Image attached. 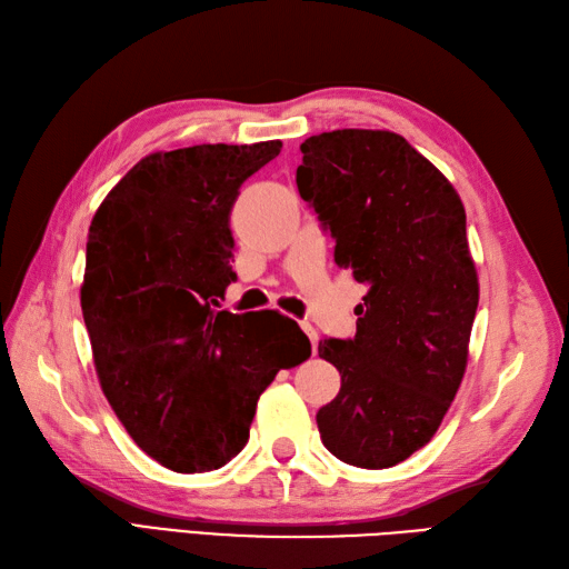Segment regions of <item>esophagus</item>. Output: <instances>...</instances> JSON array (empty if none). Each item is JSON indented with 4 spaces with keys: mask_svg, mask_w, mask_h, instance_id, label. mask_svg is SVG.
Here are the masks:
<instances>
[{
    "mask_svg": "<svg viewBox=\"0 0 569 569\" xmlns=\"http://www.w3.org/2000/svg\"><path fill=\"white\" fill-rule=\"evenodd\" d=\"M300 327H302V331H305V333H308V339H310V343H312V353H317V341H319V337H317V329H315L310 322H302Z\"/></svg>",
    "mask_w": 569,
    "mask_h": 569,
    "instance_id": "34e87169",
    "label": "esophagus"
}]
</instances>
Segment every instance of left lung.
Returning a JSON list of instances; mask_svg holds the SVG:
<instances>
[{"instance_id": "obj_1", "label": "left lung", "mask_w": 569, "mask_h": 569, "mask_svg": "<svg viewBox=\"0 0 569 569\" xmlns=\"http://www.w3.org/2000/svg\"><path fill=\"white\" fill-rule=\"evenodd\" d=\"M296 182L368 288L356 337L319 341L341 389L317 411L333 457L389 469L426 447L469 360L478 276L457 189L403 137L337 129L300 143Z\"/></svg>"}]
</instances>
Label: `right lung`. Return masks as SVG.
I'll list each match as a JSON object with an SVG mask.
<instances>
[{
	"label": "right lung",
	"mask_w": 569,
	"mask_h": 569,
	"mask_svg": "<svg viewBox=\"0 0 569 569\" xmlns=\"http://www.w3.org/2000/svg\"><path fill=\"white\" fill-rule=\"evenodd\" d=\"M279 153L281 141L151 153L91 221L81 310L98 380L132 440L170 471L240 455L261 391L310 356L293 319L218 310L236 281L232 203Z\"/></svg>",
	"instance_id": "add662e5"
}]
</instances>
